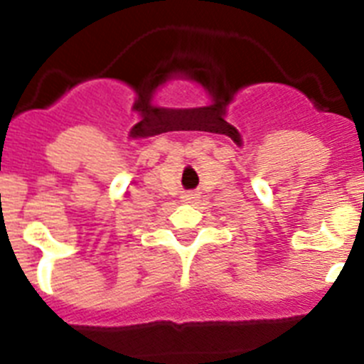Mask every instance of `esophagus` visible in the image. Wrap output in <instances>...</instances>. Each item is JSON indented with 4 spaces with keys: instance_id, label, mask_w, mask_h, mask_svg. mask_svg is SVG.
<instances>
[{
    "instance_id": "obj_1",
    "label": "esophagus",
    "mask_w": 364,
    "mask_h": 364,
    "mask_svg": "<svg viewBox=\"0 0 364 364\" xmlns=\"http://www.w3.org/2000/svg\"><path fill=\"white\" fill-rule=\"evenodd\" d=\"M200 198V195H198V191H188L182 195V200L188 202V204H193L195 200H198Z\"/></svg>"
}]
</instances>
